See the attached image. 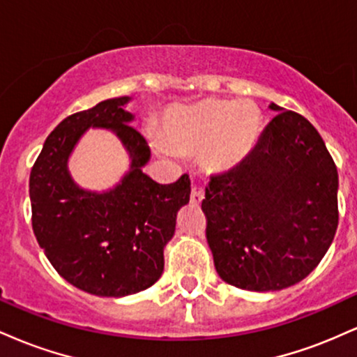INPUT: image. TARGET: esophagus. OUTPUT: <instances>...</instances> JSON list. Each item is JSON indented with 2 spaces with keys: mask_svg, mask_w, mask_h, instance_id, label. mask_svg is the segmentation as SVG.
Here are the masks:
<instances>
[{
  "mask_svg": "<svg viewBox=\"0 0 357 357\" xmlns=\"http://www.w3.org/2000/svg\"><path fill=\"white\" fill-rule=\"evenodd\" d=\"M204 198V190L203 188H192L191 191V203L192 204H199Z\"/></svg>",
  "mask_w": 357,
  "mask_h": 357,
  "instance_id": "esophagus-1",
  "label": "esophagus"
}]
</instances>
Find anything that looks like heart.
Wrapping results in <instances>:
<instances>
[{"label":"heart","instance_id":"b5f03b06","mask_svg":"<svg viewBox=\"0 0 357 357\" xmlns=\"http://www.w3.org/2000/svg\"><path fill=\"white\" fill-rule=\"evenodd\" d=\"M260 122V112L248 102L204 99L169 110L158 146L171 155L202 153L208 169L223 173L248 158Z\"/></svg>","mask_w":357,"mask_h":357}]
</instances>
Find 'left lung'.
I'll list each match as a JSON object with an SVG mask.
<instances>
[{
	"label": "left lung",
	"mask_w": 357,
	"mask_h": 357,
	"mask_svg": "<svg viewBox=\"0 0 357 357\" xmlns=\"http://www.w3.org/2000/svg\"><path fill=\"white\" fill-rule=\"evenodd\" d=\"M278 112L250 155L211 176L202 208L218 275L253 292L304 280L337 230V167L301 114Z\"/></svg>",
	"instance_id": "obj_1"
}]
</instances>
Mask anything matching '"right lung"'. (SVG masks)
Instances as JSON below:
<instances>
[{"label": "right lung", "mask_w": 357, "mask_h": 357, "mask_svg": "<svg viewBox=\"0 0 357 357\" xmlns=\"http://www.w3.org/2000/svg\"><path fill=\"white\" fill-rule=\"evenodd\" d=\"M129 100L107 99L63 119L30 174L36 241L68 284L99 297L130 296L159 280L176 216L190 203L188 174L159 184L142 173L151 149L130 126L134 116L124 109ZM90 126L112 130L131 159L121 181L102 193L80 188L68 171V158Z\"/></svg>", "instance_id": "add662e5"}]
</instances>
